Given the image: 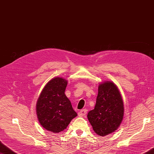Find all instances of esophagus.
<instances>
[{
	"mask_svg": "<svg viewBox=\"0 0 154 154\" xmlns=\"http://www.w3.org/2000/svg\"><path fill=\"white\" fill-rule=\"evenodd\" d=\"M87 112L88 110L86 109H81V110L78 112V116L80 117H82L84 116H86V114H87Z\"/></svg>",
	"mask_w": 154,
	"mask_h": 154,
	"instance_id": "esophagus-1",
	"label": "esophagus"
}]
</instances>
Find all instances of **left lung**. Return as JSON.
<instances>
[{"label":"left lung","instance_id":"8db88e82","mask_svg":"<svg viewBox=\"0 0 154 154\" xmlns=\"http://www.w3.org/2000/svg\"><path fill=\"white\" fill-rule=\"evenodd\" d=\"M124 116V103L117 86L111 82L100 84L94 109L88 119L94 131L100 136L114 132Z\"/></svg>","mask_w":154,"mask_h":154}]
</instances>
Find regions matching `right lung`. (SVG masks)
I'll return each instance as SVG.
<instances>
[{
	"mask_svg": "<svg viewBox=\"0 0 154 154\" xmlns=\"http://www.w3.org/2000/svg\"><path fill=\"white\" fill-rule=\"evenodd\" d=\"M67 80L56 77L50 80L38 99L36 114L40 125L53 133L67 128L77 116L71 102L65 95Z\"/></svg>",
	"mask_w": 154,
	"mask_h": 154,
	"instance_id": "obj_1",
	"label": "right lung"
}]
</instances>
